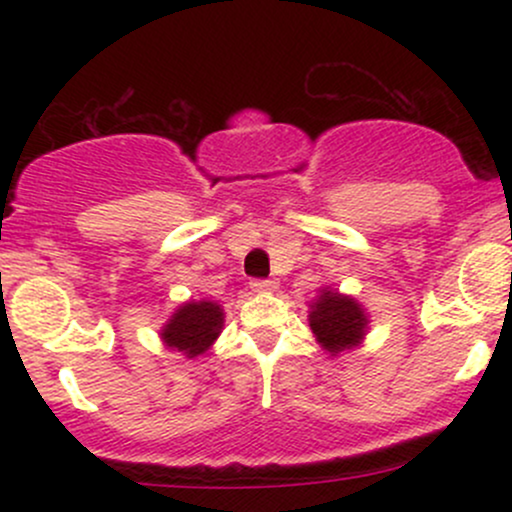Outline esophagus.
Masks as SVG:
<instances>
[{
    "label": "esophagus",
    "instance_id": "esophagus-1",
    "mask_svg": "<svg viewBox=\"0 0 512 512\" xmlns=\"http://www.w3.org/2000/svg\"><path fill=\"white\" fill-rule=\"evenodd\" d=\"M276 284H279V281H276V279H252L250 281V286L255 291H274Z\"/></svg>",
    "mask_w": 512,
    "mask_h": 512
}]
</instances>
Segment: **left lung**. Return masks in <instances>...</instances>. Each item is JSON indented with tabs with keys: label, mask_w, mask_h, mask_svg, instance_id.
Masks as SVG:
<instances>
[{
	"label": "left lung",
	"mask_w": 512,
	"mask_h": 512,
	"mask_svg": "<svg viewBox=\"0 0 512 512\" xmlns=\"http://www.w3.org/2000/svg\"><path fill=\"white\" fill-rule=\"evenodd\" d=\"M366 322V315L354 298L332 291H322L320 301L313 305V313H310V330L330 354L356 346L366 332Z\"/></svg>",
	"instance_id": "8db88e82"
}]
</instances>
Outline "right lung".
<instances>
[{"label":"right lung","mask_w":512,"mask_h":512,"mask_svg":"<svg viewBox=\"0 0 512 512\" xmlns=\"http://www.w3.org/2000/svg\"><path fill=\"white\" fill-rule=\"evenodd\" d=\"M221 325L223 310L216 303H185L163 327V342L192 358L209 349L211 342L219 337Z\"/></svg>","instance_id":"add662e5"}]
</instances>
